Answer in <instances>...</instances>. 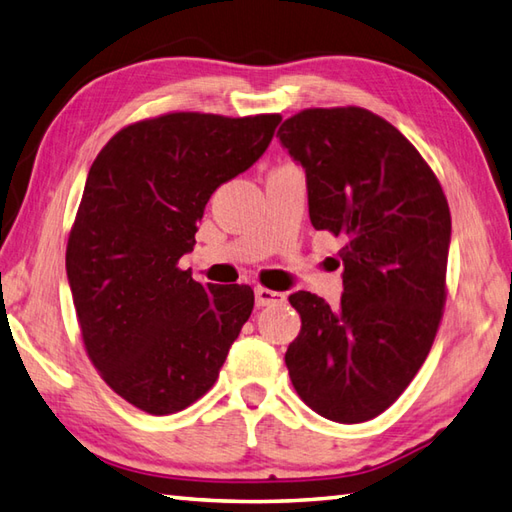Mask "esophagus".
<instances>
[{"instance_id": "1", "label": "esophagus", "mask_w": 512, "mask_h": 512, "mask_svg": "<svg viewBox=\"0 0 512 512\" xmlns=\"http://www.w3.org/2000/svg\"><path fill=\"white\" fill-rule=\"evenodd\" d=\"M255 303L259 308H266V306H279V303H286V295L284 292H275V290H268L257 286L255 288Z\"/></svg>"}]
</instances>
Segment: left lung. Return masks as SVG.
Wrapping results in <instances>:
<instances>
[{
  "label": "left lung",
  "instance_id": "obj_1",
  "mask_svg": "<svg viewBox=\"0 0 512 512\" xmlns=\"http://www.w3.org/2000/svg\"><path fill=\"white\" fill-rule=\"evenodd\" d=\"M306 171L310 222L345 239L336 308L299 290L301 332L286 365L319 416L376 418L427 358L444 308L451 213L438 178L409 140L361 107L306 110L279 127Z\"/></svg>",
  "mask_w": 512,
  "mask_h": 512
}]
</instances>
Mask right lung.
<instances>
[{"instance_id":"add662e5","label":"right lung","mask_w":512,"mask_h":512,"mask_svg":"<svg viewBox=\"0 0 512 512\" xmlns=\"http://www.w3.org/2000/svg\"><path fill=\"white\" fill-rule=\"evenodd\" d=\"M279 123L167 114L121 129L92 162L65 270L85 350L134 407L167 416L204 396L253 312L248 286H202L178 259L213 191L264 156Z\"/></svg>"}]
</instances>
